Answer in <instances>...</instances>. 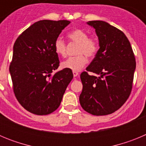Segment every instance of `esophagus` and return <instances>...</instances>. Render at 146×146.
<instances>
[{
    "label": "esophagus",
    "instance_id": "1",
    "mask_svg": "<svg viewBox=\"0 0 146 146\" xmlns=\"http://www.w3.org/2000/svg\"><path fill=\"white\" fill-rule=\"evenodd\" d=\"M78 74H79V73H78V72H76V71H73V75H74V77H77V76L78 75Z\"/></svg>",
    "mask_w": 146,
    "mask_h": 146
}]
</instances>
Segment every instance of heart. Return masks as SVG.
Segmentation results:
<instances>
[{"mask_svg":"<svg viewBox=\"0 0 146 146\" xmlns=\"http://www.w3.org/2000/svg\"><path fill=\"white\" fill-rule=\"evenodd\" d=\"M68 38L71 42L77 44L75 50L77 55L70 57L61 63L64 69L72 71H79L87 64L88 58H94L99 51V42L94 36H88V33L82 29H74L68 33ZM54 50L56 54L62 57L66 55L67 46L66 42L60 38L55 39Z\"/></svg>","mask_w":146,"mask_h":146,"instance_id":"obj_1","label":"heart"}]
</instances>
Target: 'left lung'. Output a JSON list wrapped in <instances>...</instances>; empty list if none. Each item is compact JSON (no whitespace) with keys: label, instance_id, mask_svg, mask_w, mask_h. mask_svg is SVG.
<instances>
[{"label":"left lung","instance_id":"8db88e82","mask_svg":"<svg viewBox=\"0 0 146 146\" xmlns=\"http://www.w3.org/2000/svg\"><path fill=\"white\" fill-rule=\"evenodd\" d=\"M88 24L96 30L100 48L86 72L80 74L83 87L80 103L90 114L106 115L119 109L131 94L136 68L135 54L121 30L101 20ZM88 71L97 75L89 76Z\"/></svg>","mask_w":146,"mask_h":146}]
</instances>
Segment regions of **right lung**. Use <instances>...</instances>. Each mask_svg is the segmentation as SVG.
<instances>
[{
    "instance_id": "obj_1",
    "label": "right lung",
    "mask_w": 146,
    "mask_h": 146,
    "mask_svg": "<svg viewBox=\"0 0 146 146\" xmlns=\"http://www.w3.org/2000/svg\"><path fill=\"white\" fill-rule=\"evenodd\" d=\"M70 22L44 20L33 23L18 36L9 66L13 91L26 110L38 115H48L60 106L72 70L59 66L54 42Z\"/></svg>"
}]
</instances>
